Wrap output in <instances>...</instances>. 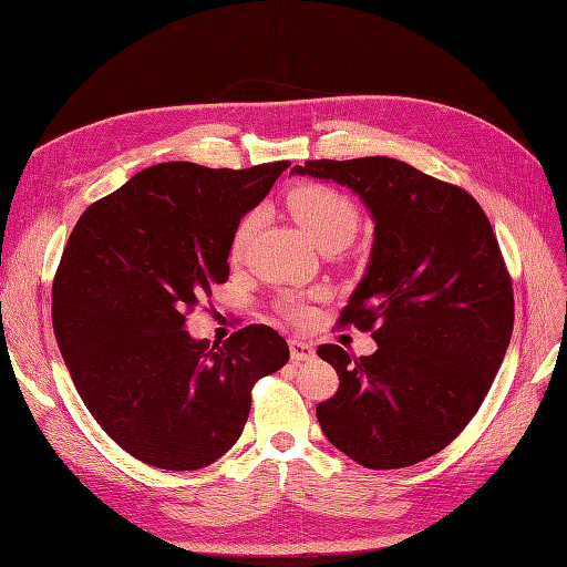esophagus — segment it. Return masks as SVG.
<instances>
[{"instance_id":"1","label":"esophagus","mask_w":567,"mask_h":567,"mask_svg":"<svg viewBox=\"0 0 567 567\" xmlns=\"http://www.w3.org/2000/svg\"><path fill=\"white\" fill-rule=\"evenodd\" d=\"M288 348H290V359H293V362H310V359H315V354H317L312 342H305L300 338H290Z\"/></svg>"}]
</instances>
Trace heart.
I'll use <instances>...</instances> for the list:
<instances>
[{"label": "heart", "instance_id": "heart-1", "mask_svg": "<svg viewBox=\"0 0 567 567\" xmlns=\"http://www.w3.org/2000/svg\"><path fill=\"white\" fill-rule=\"evenodd\" d=\"M290 213L300 221L302 229L310 234L312 241L323 248L329 244H350L352 236L359 225V213L354 208V203L346 196L336 192L331 186H321V184H310V186H300L288 198ZM252 229V219H246L241 227H238L234 236V252L244 248L246 238ZM284 312L288 319L302 321L310 317V310L302 300H288L284 305Z\"/></svg>", "mask_w": 567, "mask_h": 567}]
</instances>
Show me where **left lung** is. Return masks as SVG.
Returning <instances> with one entry per match:
<instances>
[{"instance_id":"8db88e82","label":"left lung","mask_w":567,"mask_h":567,"mask_svg":"<svg viewBox=\"0 0 567 567\" xmlns=\"http://www.w3.org/2000/svg\"><path fill=\"white\" fill-rule=\"evenodd\" d=\"M290 173L352 188L375 225L338 323L373 331L379 350H317L340 379L317 406L321 431L359 466H414L477 414L511 342L513 286L489 219L468 192L385 156Z\"/></svg>"}]
</instances>
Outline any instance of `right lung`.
<instances>
[{
  "instance_id": "right-lung-1",
  "label": "right lung",
  "mask_w": 567,
  "mask_h": 567,
  "mask_svg": "<svg viewBox=\"0 0 567 567\" xmlns=\"http://www.w3.org/2000/svg\"><path fill=\"white\" fill-rule=\"evenodd\" d=\"M288 165H151L92 203L68 238L51 286L59 350L96 423L148 466L196 471L227 454L255 381L288 362L265 323L221 348L184 331L229 279L238 221Z\"/></svg>"
}]
</instances>
